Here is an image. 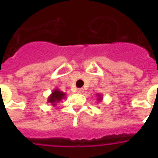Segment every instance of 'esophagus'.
<instances>
[{
	"instance_id": "34e87169",
	"label": "esophagus",
	"mask_w": 158,
	"mask_h": 158,
	"mask_svg": "<svg viewBox=\"0 0 158 158\" xmlns=\"http://www.w3.org/2000/svg\"><path fill=\"white\" fill-rule=\"evenodd\" d=\"M77 92L78 93H80V94H81V93L84 92V90H83V89H78L77 91Z\"/></svg>"
}]
</instances>
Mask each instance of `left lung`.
Wrapping results in <instances>:
<instances>
[{"mask_svg":"<svg viewBox=\"0 0 158 158\" xmlns=\"http://www.w3.org/2000/svg\"><path fill=\"white\" fill-rule=\"evenodd\" d=\"M97 100H98L99 102H101L102 100H103V97H102V95L100 94V93H97Z\"/></svg>","mask_w":158,"mask_h":158,"instance_id":"1","label":"left lung"}]
</instances>
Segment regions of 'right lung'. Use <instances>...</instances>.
Masks as SVG:
<instances>
[{"instance_id":"add662e5","label":"right lung","mask_w":158,"mask_h":158,"mask_svg":"<svg viewBox=\"0 0 158 158\" xmlns=\"http://www.w3.org/2000/svg\"><path fill=\"white\" fill-rule=\"evenodd\" d=\"M66 96L65 93L61 91L58 89H54L52 91L51 94L48 96L47 102L50 103L52 106H56L58 102H60L62 99H65Z\"/></svg>"}]
</instances>
